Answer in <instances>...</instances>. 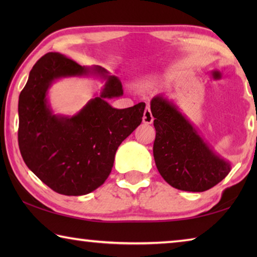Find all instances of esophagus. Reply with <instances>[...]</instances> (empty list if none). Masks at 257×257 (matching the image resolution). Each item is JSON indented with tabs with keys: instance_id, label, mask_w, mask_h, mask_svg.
<instances>
[{
	"instance_id": "34e87169",
	"label": "esophagus",
	"mask_w": 257,
	"mask_h": 257,
	"mask_svg": "<svg viewBox=\"0 0 257 257\" xmlns=\"http://www.w3.org/2000/svg\"><path fill=\"white\" fill-rule=\"evenodd\" d=\"M153 115H152V112H151V108L150 106H146L145 111H144V115H143V122L146 123V124H151L153 122Z\"/></svg>"
}]
</instances>
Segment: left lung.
I'll return each instance as SVG.
<instances>
[{"label": "left lung", "mask_w": 257, "mask_h": 257, "mask_svg": "<svg viewBox=\"0 0 257 257\" xmlns=\"http://www.w3.org/2000/svg\"><path fill=\"white\" fill-rule=\"evenodd\" d=\"M151 111L155 118V164L169 185L205 191L228 176L231 164L210 149L175 104L158 95L151 101Z\"/></svg>", "instance_id": "1"}]
</instances>
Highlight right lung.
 <instances>
[{"instance_id": "right-lung-1", "label": "right lung", "mask_w": 257, "mask_h": 257, "mask_svg": "<svg viewBox=\"0 0 257 257\" xmlns=\"http://www.w3.org/2000/svg\"><path fill=\"white\" fill-rule=\"evenodd\" d=\"M99 74L101 95L72 117L53 115L47 92L59 77ZM123 94L118 78L101 67H81L51 52L37 61L19 95L18 142L27 167L45 185L67 196L92 193L107 179L121 143L141 124L145 103L112 107L105 99Z\"/></svg>"}]
</instances>
